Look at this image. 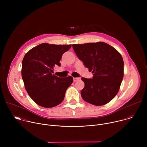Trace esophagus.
<instances>
[{"label": "esophagus", "instance_id": "34e87169", "mask_svg": "<svg viewBox=\"0 0 147 147\" xmlns=\"http://www.w3.org/2000/svg\"><path fill=\"white\" fill-rule=\"evenodd\" d=\"M78 80H79V78H73V81H74V82H76V81H78Z\"/></svg>", "mask_w": 147, "mask_h": 147}]
</instances>
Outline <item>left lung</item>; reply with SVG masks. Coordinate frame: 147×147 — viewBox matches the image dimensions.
<instances>
[{
	"mask_svg": "<svg viewBox=\"0 0 147 147\" xmlns=\"http://www.w3.org/2000/svg\"><path fill=\"white\" fill-rule=\"evenodd\" d=\"M72 47L78 59L93 73L92 78H81L85 83L81 91L82 99L96 106L108 103L117 94L123 78L121 55L113 47L102 42Z\"/></svg>",
	"mask_w": 147,
	"mask_h": 147,
	"instance_id": "1",
	"label": "left lung"
}]
</instances>
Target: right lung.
Here are the masks:
<instances>
[{
	"instance_id": "right-lung-1",
	"label": "right lung",
	"mask_w": 147,
	"mask_h": 147,
	"mask_svg": "<svg viewBox=\"0 0 147 147\" xmlns=\"http://www.w3.org/2000/svg\"><path fill=\"white\" fill-rule=\"evenodd\" d=\"M71 45L41 44L32 48L22 61V76L29 96L38 105L52 108L63 100L72 77H59L52 74L55 66Z\"/></svg>"
}]
</instances>
